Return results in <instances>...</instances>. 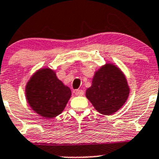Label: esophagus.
Here are the masks:
<instances>
[{
    "label": "esophagus",
    "instance_id": "34e87169",
    "mask_svg": "<svg viewBox=\"0 0 159 159\" xmlns=\"http://www.w3.org/2000/svg\"><path fill=\"white\" fill-rule=\"evenodd\" d=\"M75 94H76L77 96H82L83 94H84V91L81 89L76 90V91H75Z\"/></svg>",
    "mask_w": 159,
    "mask_h": 159
}]
</instances>
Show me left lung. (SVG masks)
<instances>
[{
    "label": "left lung",
    "instance_id": "left-lung-1",
    "mask_svg": "<svg viewBox=\"0 0 159 159\" xmlns=\"http://www.w3.org/2000/svg\"><path fill=\"white\" fill-rule=\"evenodd\" d=\"M129 95V88L124 74L112 64H106L96 71L92 84L86 90V97L94 108L105 115L121 108Z\"/></svg>",
    "mask_w": 159,
    "mask_h": 159
}]
</instances>
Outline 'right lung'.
<instances>
[{
    "mask_svg": "<svg viewBox=\"0 0 159 159\" xmlns=\"http://www.w3.org/2000/svg\"><path fill=\"white\" fill-rule=\"evenodd\" d=\"M27 100L31 108L41 116L52 118L65 109L71 91L50 68H42L34 74L27 83Z\"/></svg>",
    "mask_w": 159,
    "mask_h": 159,
    "instance_id": "1",
    "label": "right lung"
}]
</instances>
